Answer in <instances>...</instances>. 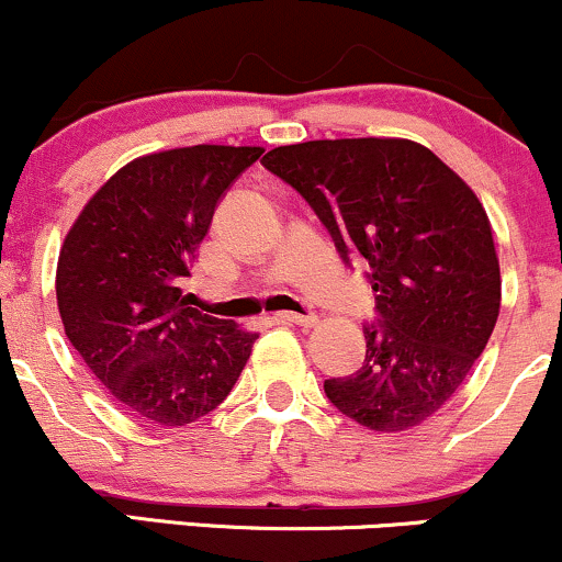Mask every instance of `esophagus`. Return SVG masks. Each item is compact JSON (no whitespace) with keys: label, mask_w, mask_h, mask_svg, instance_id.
Here are the masks:
<instances>
[{"label":"esophagus","mask_w":562,"mask_h":562,"mask_svg":"<svg viewBox=\"0 0 562 562\" xmlns=\"http://www.w3.org/2000/svg\"><path fill=\"white\" fill-rule=\"evenodd\" d=\"M274 322H282V325H301V327H314V325H317V317H314V314L280 312V314H274Z\"/></svg>","instance_id":"34e87169"}]
</instances>
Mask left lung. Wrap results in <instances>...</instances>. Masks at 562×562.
<instances>
[{
	"mask_svg": "<svg viewBox=\"0 0 562 562\" xmlns=\"http://www.w3.org/2000/svg\"><path fill=\"white\" fill-rule=\"evenodd\" d=\"M263 166L306 198L340 256H364L380 325L327 398L378 434H402L454 396L492 338L502 277L486 209L436 153L398 137L282 145Z\"/></svg>",
	"mask_w": 562,
	"mask_h": 562,
	"instance_id": "left-lung-1",
	"label": "left lung"
}]
</instances>
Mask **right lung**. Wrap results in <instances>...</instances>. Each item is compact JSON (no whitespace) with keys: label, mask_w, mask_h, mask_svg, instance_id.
<instances>
[{"label":"right lung","mask_w":562,"mask_h":562,"mask_svg":"<svg viewBox=\"0 0 562 562\" xmlns=\"http://www.w3.org/2000/svg\"><path fill=\"white\" fill-rule=\"evenodd\" d=\"M263 147L192 145L134 158L81 209L55 290L68 340L145 423L190 425L235 389L259 333L187 306L182 280L218 198Z\"/></svg>","instance_id":"obj_1"}]
</instances>
